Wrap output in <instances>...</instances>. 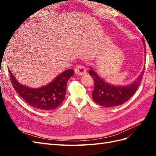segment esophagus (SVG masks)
<instances>
[{"label":"esophagus","mask_w":156,"mask_h":156,"mask_svg":"<svg viewBox=\"0 0 156 156\" xmlns=\"http://www.w3.org/2000/svg\"><path fill=\"white\" fill-rule=\"evenodd\" d=\"M74 71L76 75L82 76L87 73V70L84 66L82 65H77L74 68Z\"/></svg>","instance_id":"1"}]
</instances>
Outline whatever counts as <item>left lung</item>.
<instances>
[{"mask_svg": "<svg viewBox=\"0 0 156 156\" xmlns=\"http://www.w3.org/2000/svg\"><path fill=\"white\" fill-rule=\"evenodd\" d=\"M142 41L145 49V41L144 39ZM144 69L145 67L138 78L131 84L123 87H116L107 83L90 68L89 74L92 76L94 82V88L92 92V97L94 101L98 105L105 107H116L124 104L133 97L136 92L143 78Z\"/></svg>", "mask_w": 156, "mask_h": 156, "instance_id": "1", "label": "left lung"}]
</instances>
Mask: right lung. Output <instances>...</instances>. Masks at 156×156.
Masks as SVG:
<instances>
[{
	"label": "right lung",
	"mask_w": 156,
	"mask_h": 156,
	"mask_svg": "<svg viewBox=\"0 0 156 156\" xmlns=\"http://www.w3.org/2000/svg\"><path fill=\"white\" fill-rule=\"evenodd\" d=\"M13 88L23 100L34 108L42 111H51L59 107L64 100L68 81L74 72L69 69L61 73L45 87L31 88L17 82L9 68Z\"/></svg>",
	"instance_id": "1"
}]
</instances>
